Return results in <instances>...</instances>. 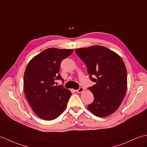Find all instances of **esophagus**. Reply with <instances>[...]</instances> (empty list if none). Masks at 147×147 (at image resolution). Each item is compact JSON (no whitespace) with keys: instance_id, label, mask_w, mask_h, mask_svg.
Masks as SVG:
<instances>
[{"instance_id":"34e87169","label":"esophagus","mask_w":147,"mask_h":147,"mask_svg":"<svg viewBox=\"0 0 147 147\" xmlns=\"http://www.w3.org/2000/svg\"><path fill=\"white\" fill-rule=\"evenodd\" d=\"M83 91H84V88H81V87L78 90H76V93H82V92H83Z\"/></svg>"}]
</instances>
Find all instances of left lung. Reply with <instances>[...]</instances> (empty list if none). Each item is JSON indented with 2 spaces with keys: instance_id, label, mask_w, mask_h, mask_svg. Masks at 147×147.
Wrapping results in <instances>:
<instances>
[{
  "instance_id": "8db88e82",
  "label": "left lung",
  "mask_w": 147,
  "mask_h": 147,
  "mask_svg": "<svg viewBox=\"0 0 147 147\" xmlns=\"http://www.w3.org/2000/svg\"><path fill=\"white\" fill-rule=\"evenodd\" d=\"M86 64L92 81L89 89L94 101L88 105L89 110L98 117H105L117 110L127 89V72L123 61L118 54L101 46L75 50Z\"/></svg>"
}]
</instances>
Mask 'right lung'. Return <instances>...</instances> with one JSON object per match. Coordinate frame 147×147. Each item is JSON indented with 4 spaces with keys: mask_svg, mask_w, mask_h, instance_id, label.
Listing matches in <instances>:
<instances>
[{
    "mask_svg": "<svg viewBox=\"0 0 147 147\" xmlns=\"http://www.w3.org/2000/svg\"><path fill=\"white\" fill-rule=\"evenodd\" d=\"M73 53V49L48 48L34 57L26 68L25 95L33 111L43 120H54L66 107L71 92L62 85L55 86V80L63 81L59 73L61 63Z\"/></svg>",
    "mask_w": 147,
    "mask_h": 147,
    "instance_id": "obj_1",
    "label": "right lung"
}]
</instances>
